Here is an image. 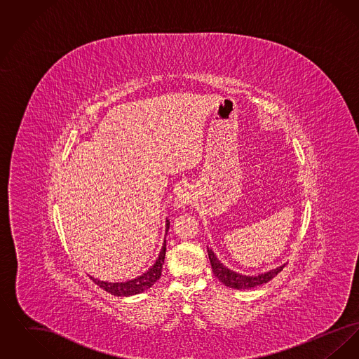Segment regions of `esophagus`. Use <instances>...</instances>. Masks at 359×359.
Returning a JSON list of instances; mask_svg holds the SVG:
<instances>
[{
    "label": "esophagus",
    "mask_w": 359,
    "mask_h": 359,
    "mask_svg": "<svg viewBox=\"0 0 359 359\" xmlns=\"http://www.w3.org/2000/svg\"><path fill=\"white\" fill-rule=\"evenodd\" d=\"M188 203H191V195H188L187 192H180L176 198V205L177 207H184Z\"/></svg>",
    "instance_id": "1"
}]
</instances>
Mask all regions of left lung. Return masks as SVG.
<instances>
[{"label": "left lung", "mask_w": 359, "mask_h": 359, "mask_svg": "<svg viewBox=\"0 0 359 359\" xmlns=\"http://www.w3.org/2000/svg\"><path fill=\"white\" fill-rule=\"evenodd\" d=\"M207 253H208L214 276L226 287L234 288V290H249V288H253L257 285L265 284V283L271 281L274 276L280 273L285 266V265H283V266H278L266 273L258 274V276H245V274L236 273V272L230 271L229 268H226L223 264L219 262V259L217 258L211 249H207Z\"/></svg>", "instance_id": "obj_1"}]
</instances>
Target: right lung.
Returning <instances> with one entry per match:
<instances>
[{"mask_svg":"<svg viewBox=\"0 0 359 359\" xmlns=\"http://www.w3.org/2000/svg\"><path fill=\"white\" fill-rule=\"evenodd\" d=\"M168 229H170V223L167 221V231H168ZM165 250H167V246H165V242H164L163 249H161L154 266L147 273H144L142 276L137 277V278H133L130 281H126V283H106V281H100V280L93 278V277H91V280L100 288H102L103 290H106V292H109L114 296H132V294L141 293V292L151 288L154 283L160 278L161 272H163Z\"/></svg>","mask_w":359,"mask_h":359,"instance_id":"add662e5","label":"right lung"}]
</instances>
